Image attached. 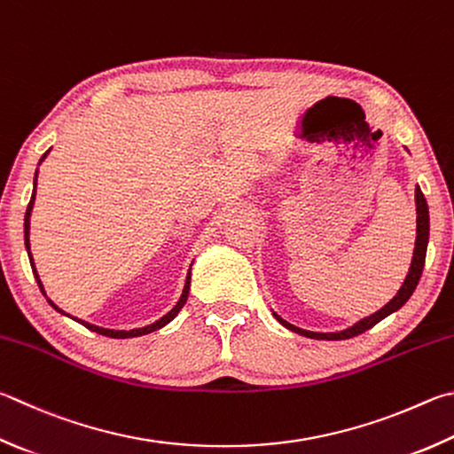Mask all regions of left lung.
Masks as SVG:
<instances>
[{
    "mask_svg": "<svg viewBox=\"0 0 454 454\" xmlns=\"http://www.w3.org/2000/svg\"><path fill=\"white\" fill-rule=\"evenodd\" d=\"M415 204H417V240H415L413 260H411V266H409V271H407V276H405V282H403V286L399 287V292L393 295V300L389 303H385L381 309L375 311V313H371V316L356 321V324H353V325L341 329V332H327V333L308 332V329L295 327L292 324H287L286 319L279 317L276 311H271V313H274V317L284 327L290 329V332L300 333L303 337H309V340L337 341V340H349V337H356L359 333L367 332V329L377 325L379 321L385 319L387 316H391V313H395V311L405 306L411 295H413L415 287L419 284V279H421L423 268H425V258H427V246H428V206H427V200H425V196L421 192V188H419V184L415 186Z\"/></svg>",
    "mask_w": 454,
    "mask_h": 454,
    "instance_id": "left-lung-1",
    "label": "left lung"
}]
</instances>
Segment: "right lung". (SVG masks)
<instances>
[{"mask_svg": "<svg viewBox=\"0 0 454 454\" xmlns=\"http://www.w3.org/2000/svg\"><path fill=\"white\" fill-rule=\"evenodd\" d=\"M49 151H51V148H49ZM49 151L41 156L39 159V162H37V167L41 162L45 160V156L49 154ZM37 175H39V168H35V176H33V192H31V200H29V204H27V210H26V220H23V234H26V250H27V255H29V263H31V270H33V276H35V279H37V286H39V290H41V294L45 295L47 298V294H45V287H43V284H41V279H39V274H37V268H35V262H33V255H31V244H29V224H31V212H33V204H35V192H37ZM192 266V263H191ZM191 270L192 268H188V274H186V282H184V290H183V294H180V300L176 301V306L172 308L167 316H162L160 319H156L154 324H151V325H145V327H135V329H106V327H98V325H93V324H89V321H83V319H79V317H71L69 313H65L61 308H57L55 303L47 298V301H49V306H51L55 311H59V313H63V316H67V317H71V319H75L77 324H81V325H85L87 329H90V332H95V333H101V335H106V337H113V340H127V337H138V335H146V333H153V332H156V329H160V327H164L167 324H170L172 319H175L176 316H178V311L184 308V303H186V300H188V292H191Z\"/></svg>", "mask_w": 454, "mask_h": 454, "instance_id": "obj_1", "label": "right lung"}]
</instances>
